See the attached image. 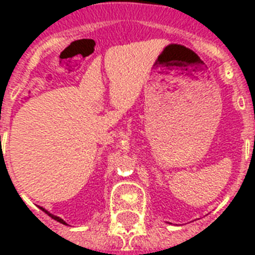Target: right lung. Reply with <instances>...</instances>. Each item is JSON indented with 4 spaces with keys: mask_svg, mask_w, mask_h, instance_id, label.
<instances>
[{
    "mask_svg": "<svg viewBox=\"0 0 255 255\" xmlns=\"http://www.w3.org/2000/svg\"><path fill=\"white\" fill-rule=\"evenodd\" d=\"M39 209H41V210H43V212H45L46 214H49L50 217H51V218H54V220H55V221L61 222V224H65V225H66V222L63 221V220H62L61 217H57V216H54V214H51V213H50V212H47V210H46L45 208H42V206H41V208H39Z\"/></svg>",
    "mask_w": 255,
    "mask_h": 255,
    "instance_id": "right-lung-1",
    "label": "right lung"
}]
</instances>
